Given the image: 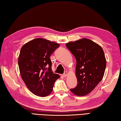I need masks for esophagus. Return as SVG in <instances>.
I'll return each instance as SVG.
<instances>
[{"label":"esophagus","mask_w":121,"mask_h":121,"mask_svg":"<svg viewBox=\"0 0 121 121\" xmlns=\"http://www.w3.org/2000/svg\"><path fill=\"white\" fill-rule=\"evenodd\" d=\"M67 75H68V72H65L62 75L63 77H66V76H67Z\"/></svg>","instance_id":"obj_1"}]
</instances>
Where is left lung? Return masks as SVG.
<instances>
[{
    "label": "left lung",
    "mask_w": 121,
    "mask_h": 121,
    "mask_svg": "<svg viewBox=\"0 0 121 121\" xmlns=\"http://www.w3.org/2000/svg\"><path fill=\"white\" fill-rule=\"evenodd\" d=\"M65 45L76 60L78 84L70 91L77 96H85L93 91L103 78L106 68L104 50L101 46L87 38Z\"/></svg>",
    "instance_id": "1"
}]
</instances>
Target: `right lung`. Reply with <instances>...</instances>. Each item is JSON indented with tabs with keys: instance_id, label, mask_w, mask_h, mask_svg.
Here are the masks:
<instances>
[{
	"instance_id": "right-lung-1",
	"label": "right lung",
	"mask_w": 121,
	"mask_h": 121,
	"mask_svg": "<svg viewBox=\"0 0 121 121\" xmlns=\"http://www.w3.org/2000/svg\"><path fill=\"white\" fill-rule=\"evenodd\" d=\"M60 45L43 38H36L21 48L18 60L23 81L30 91L46 97L52 91L58 74L53 73L50 56Z\"/></svg>"
}]
</instances>
